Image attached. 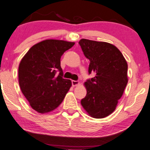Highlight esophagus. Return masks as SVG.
Wrapping results in <instances>:
<instances>
[{"instance_id":"obj_1","label":"esophagus","mask_w":150,"mask_h":150,"mask_svg":"<svg viewBox=\"0 0 150 150\" xmlns=\"http://www.w3.org/2000/svg\"><path fill=\"white\" fill-rule=\"evenodd\" d=\"M71 84H72L73 87H76V86H78L79 85V82L77 81H71Z\"/></svg>"}]
</instances>
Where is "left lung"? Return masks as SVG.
Instances as JSON below:
<instances>
[{"mask_svg":"<svg viewBox=\"0 0 150 150\" xmlns=\"http://www.w3.org/2000/svg\"><path fill=\"white\" fill-rule=\"evenodd\" d=\"M79 44L90 61L89 74L95 76L85 85L87 95L81 105L89 116L104 118L115 110L128 83V64L120 50L104 42L82 39Z\"/></svg>","mask_w":150,"mask_h":150,"instance_id":"obj_1","label":"left lung"}]
</instances>
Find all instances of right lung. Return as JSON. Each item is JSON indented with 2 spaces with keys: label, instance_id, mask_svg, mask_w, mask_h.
Instances as JSON below:
<instances>
[{
  "label": "right lung",
  "instance_id": "right-lung-1",
  "mask_svg": "<svg viewBox=\"0 0 150 150\" xmlns=\"http://www.w3.org/2000/svg\"><path fill=\"white\" fill-rule=\"evenodd\" d=\"M74 42L46 40L35 44L20 61L18 82L20 89L33 109L50 112L61 104L71 86L63 79L61 57Z\"/></svg>",
  "mask_w": 150,
  "mask_h": 150
}]
</instances>
